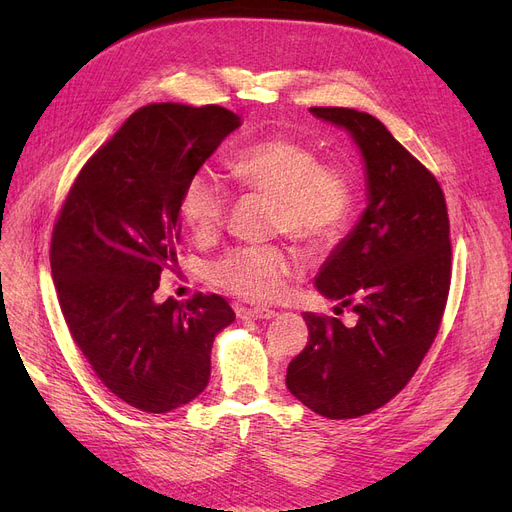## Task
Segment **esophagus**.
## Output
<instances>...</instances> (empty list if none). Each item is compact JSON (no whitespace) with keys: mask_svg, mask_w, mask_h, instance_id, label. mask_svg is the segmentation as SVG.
<instances>
[{"mask_svg":"<svg viewBox=\"0 0 512 512\" xmlns=\"http://www.w3.org/2000/svg\"><path fill=\"white\" fill-rule=\"evenodd\" d=\"M278 313L274 309H267V307H255V309H242V317H249V319H272Z\"/></svg>","mask_w":512,"mask_h":512,"instance_id":"1","label":"esophagus"}]
</instances>
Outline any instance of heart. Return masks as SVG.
Instances as JSON below:
<instances>
[{"mask_svg":"<svg viewBox=\"0 0 512 512\" xmlns=\"http://www.w3.org/2000/svg\"><path fill=\"white\" fill-rule=\"evenodd\" d=\"M232 178L247 191L276 201L274 230L309 249H324L342 234L355 209V182L344 168L319 164L315 149L272 137L236 151L228 159ZM180 218L199 238L220 230L228 191L209 170H197L180 191ZM299 261L280 247H238L207 267V280L238 299L267 303L286 292Z\"/></svg>","mask_w":512,"mask_h":512,"instance_id":"heart-1","label":"heart"}]
</instances>
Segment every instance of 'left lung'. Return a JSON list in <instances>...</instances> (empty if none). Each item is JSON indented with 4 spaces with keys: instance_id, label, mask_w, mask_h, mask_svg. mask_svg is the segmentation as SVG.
<instances>
[{
    "instance_id": "1",
    "label": "left lung",
    "mask_w": 512,
    "mask_h": 512,
    "mask_svg": "<svg viewBox=\"0 0 512 512\" xmlns=\"http://www.w3.org/2000/svg\"><path fill=\"white\" fill-rule=\"evenodd\" d=\"M309 112L351 134L367 207L315 278L338 313L351 307L355 324L303 313L309 342L286 386L321 417L355 419L407 386L438 334L450 288L448 211L434 174L378 118L348 107Z\"/></svg>"
}]
</instances>
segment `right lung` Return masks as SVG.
Wrapping results in <instances>:
<instances>
[{
    "label": "right lung",
    "mask_w": 512,
    "mask_h": 512,
    "mask_svg": "<svg viewBox=\"0 0 512 512\" xmlns=\"http://www.w3.org/2000/svg\"><path fill=\"white\" fill-rule=\"evenodd\" d=\"M240 118L220 105L153 103L80 170L51 238V276L68 330L126 405L168 413L209 384L211 346L234 321L218 294L157 303L178 263L180 191Z\"/></svg>",
    "instance_id": "right-lung-1"
}]
</instances>
